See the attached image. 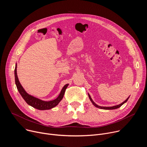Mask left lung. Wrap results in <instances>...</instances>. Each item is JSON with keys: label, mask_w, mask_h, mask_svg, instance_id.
I'll use <instances>...</instances> for the list:
<instances>
[{"label": "left lung", "mask_w": 147, "mask_h": 147, "mask_svg": "<svg viewBox=\"0 0 147 147\" xmlns=\"http://www.w3.org/2000/svg\"><path fill=\"white\" fill-rule=\"evenodd\" d=\"M129 97L126 100H124L123 102H122V103H121V104H120V105H116V106H113V107H100V106L97 105H96L95 102H94L93 101H92V103H93L95 107L98 108L102 109H106V110H112V109H117V108H120L121 105H123L125 102H126L127 101V100L129 99Z\"/></svg>", "instance_id": "obj_1"}]
</instances>
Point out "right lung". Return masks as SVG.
<instances>
[{
    "mask_svg": "<svg viewBox=\"0 0 147 147\" xmlns=\"http://www.w3.org/2000/svg\"><path fill=\"white\" fill-rule=\"evenodd\" d=\"M14 76H15L16 85L20 95H22V96L24 99V100L27 103V104H28L29 105L38 110H48L57 106L58 103L60 102V100L63 99V98L66 90L68 86V85L66 84L63 87L59 95L56 99L51 101H44L28 94L25 91V90H24L22 85H21L20 82H19V80L17 77V65L16 66L15 69H14Z\"/></svg>",
    "mask_w": 147,
    "mask_h": 147,
    "instance_id": "add662e5",
    "label": "right lung"
}]
</instances>
